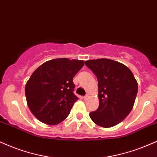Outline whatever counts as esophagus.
Segmentation results:
<instances>
[{
	"label": "esophagus",
	"mask_w": 157,
	"mask_h": 157,
	"mask_svg": "<svg viewBox=\"0 0 157 157\" xmlns=\"http://www.w3.org/2000/svg\"><path fill=\"white\" fill-rule=\"evenodd\" d=\"M88 95H86V96H84V97H83V99L86 100L87 99H88Z\"/></svg>",
	"instance_id": "esophagus-1"
}]
</instances>
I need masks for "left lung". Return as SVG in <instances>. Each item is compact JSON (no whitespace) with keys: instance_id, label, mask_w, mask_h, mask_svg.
Masks as SVG:
<instances>
[{"instance_id":"left-lung-1","label":"left lung","mask_w":157,"mask_h":157,"mask_svg":"<svg viewBox=\"0 0 157 157\" xmlns=\"http://www.w3.org/2000/svg\"><path fill=\"white\" fill-rule=\"evenodd\" d=\"M85 63L97 77L99 105L90 113L91 120L101 127L121 122L132 109L138 85L131 70L115 60L100 58Z\"/></svg>"}]
</instances>
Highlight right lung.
<instances>
[{
    "label": "right lung",
    "mask_w": 157,
    "mask_h": 157,
    "mask_svg": "<svg viewBox=\"0 0 157 157\" xmlns=\"http://www.w3.org/2000/svg\"><path fill=\"white\" fill-rule=\"evenodd\" d=\"M83 60L57 58L37 68L25 85L27 104L40 121L56 125L67 118L78 97L73 93V77Z\"/></svg>",
    "instance_id": "obj_1"
}]
</instances>
